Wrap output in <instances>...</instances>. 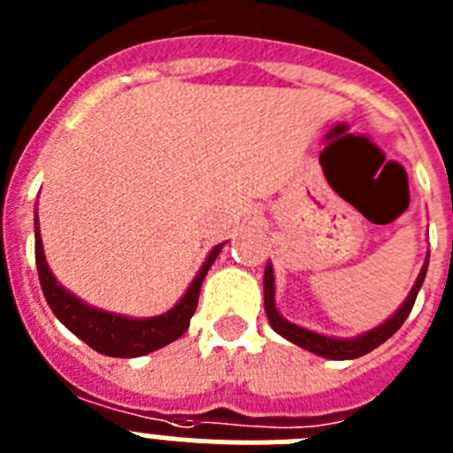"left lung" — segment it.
Listing matches in <instances>:
<instances>
[{
	"label": "left lung",
	"instance_id": "left-lung-1",
	"mask_svg": "<svg viewBox=\"0 0 453 453\" xmlns=\"http://www.w3.org/2000/svg\"><path fill=\"white\" fill-rule=\"evenodd\" d=\"M426 267H429V256L424 261L422 272H419L418 281H415L413 290L408 292L406 302L399 306V311L392 315L390 319H386L383 324H379L376 329L367 331V334L358 335V338L349 340H340V338H329V335L315 334V331H308L297 326V324L288 322L286 318L279 315L274 306V272H272V265L267 263L265 276H263V292H265V313L267 319H270L272 329L279 335H283L286 340L295 342V345L303 347V349L313 351V354L322 356V358H331V361H349V358H358V356L367 354V351L376 349V347L386 342L392 334H397V329L403 324V319L411 315L413 311V303L418 299V292L424 283V276H426Z\"/></svg>",
	"mask_w": 453,
	"mask_h": 453
}]
</instances>
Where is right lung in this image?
I'll use <instances>...</instances> for the list:
<instances>
[{"label": "right lung", "mask_w": 453, "mask_h": 453, "mask_svg": "<svg viewBox=\"0 0 453 453\" xmlns=\"http://www.w3.org/2000/svg\"><path fill=\"white\" fill-rule=\"evenodd\" d=\"M222 245L213 247V251L208 254L206 263L197 272V276L192 279L190 288L179 299L177 306L170 308L167 313L156 315V318L135 319L88 306L56 281V276L51 274L50 265L45 261L38 215H35V265H38L40 286H42V295L50 303L51 313L61 319L77 338H81L88 347H92V349L104 356H115V358L145 356L150 351L170 345V342H174V340L186 334L188 326H190V318L195 315V308H197L203 276L211 270L219 251H222Z\"/></svg>", "instance_id": "add662e5"}]
</instances>
